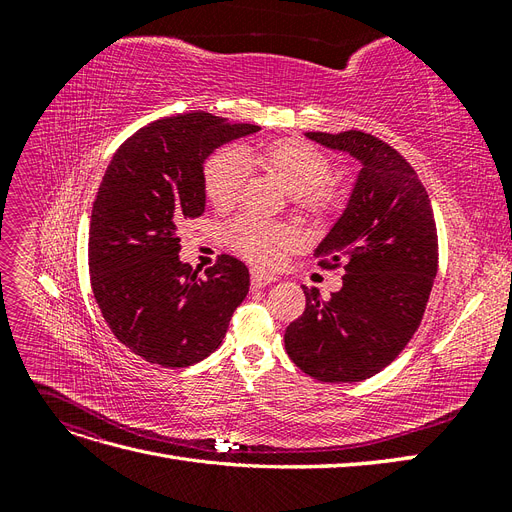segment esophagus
<instances>
[{"instance_id":"obj_1","label":"esophagus","mask_w":512,"mask_h":512,"mask_svg":"<svg viewBox=\"0 0 512 512\" xmlns=\"http://www.w3.org/2000/svg\"><path fill=\"white\" fill-rule=\"evenodd\" d=\"M271 282H275V275L265 273V271H258V269H252V286L254 288H265Z\"/></svg>"}]
</instances>
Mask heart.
<instances>
[{
    "label": "heart",
    "instance_id": "heart-1",
    "mask_svg": "<svg viewBox=\"0 0 512 512\" xmlns=\"http://www.w3.org/2000/svg\"><path fill=\"white\" fill-rule=\"evenodd\" d=\"M245 164H256L280 181L294 196V207L309 218H322L337 203L327 156L299 138H280L260 147H241L237 153L228 149L213 153L203 168V188L215 209L226 211L237 203L245 183ZM228 239L237 252L258 265H273L284 247L292 243L286 228L254 215L232 222Z\"/></svg>",
    "mask_w": 512,
    "mask_h": 512
}]
</instances>
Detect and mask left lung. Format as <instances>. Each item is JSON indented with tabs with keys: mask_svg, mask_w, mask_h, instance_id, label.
Wrapping results in <instances>:
<instances>
[{
	"mask_svg": "<svg viewBox=\"0 0 512 512\" xmlns=\"http://www.w3.org/2000/svg\"><path fill=\"white\" fill-rule=\"evenodd\" d=\"M363 164L342 218L318 247L320 267L344 269L322 299L303 286L305 312L288 324L286 352L320 382H361L393 363L423 320L438 273V232L416 170L389 143L361 130L307 132Z\"/></svg>",
	"mask_w": 512,
	"mask_h": 512,
	"instance_id": "obj_1",
	"label": "left lung"
}]
</instances>
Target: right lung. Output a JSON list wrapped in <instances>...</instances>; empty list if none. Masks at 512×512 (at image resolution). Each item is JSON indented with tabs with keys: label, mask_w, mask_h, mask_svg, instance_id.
Wrapping results in <instances>:
<instances>
[{
	"label": "right lung",
	"mask_w": 512,
	"mask_h": 512,
	"mask_svg": "<svg viewBox=\"0 0 512 512\" xmlns=\"http://www.w3.org/2000/svg\"><path fill=\"white\" fill-rule=\"evenodd\" d=\"M205 111L164 117L123 141L89 224L91 288L108 329L143 361L188 367L218 350L250 271L222 254L200 277L179 260V228L205 211L213 149L258 132Z\"/></svg>",
	"instance_id": "1"
}]
</instances>
